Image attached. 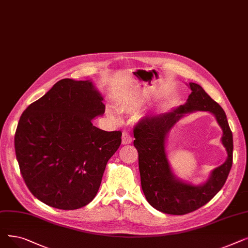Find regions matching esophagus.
<instances>
[{
    "mask_svg": "<svg viewBox=\"0 0 248 248\" xmlns=\"http://www.w3.org/2000/svg\"><path fill=\"white\" fill-rule=\"evenodd\" d=\"M132 141H133V138L131 137V135H129L126 132H124L123 133V137H122L123 145H128V144H131Z\"/></svg>",
    "mask_w": 248,
    "mask_h": 248,
    "instance_id": "34e87169",
    "label": "esophagus"
}]
</instances>
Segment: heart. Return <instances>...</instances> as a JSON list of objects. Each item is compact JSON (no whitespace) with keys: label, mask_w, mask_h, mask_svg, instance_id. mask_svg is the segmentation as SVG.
I'll list each match as a JSON object with an SVG mask.
<instances>
[{"label":"heart","mask_w":248,"mask_h":248,"mask_svg":"<svg viewBox=\"0 0 248 248\" xmlns=\"http://www.w3.org/2000/svg\"><path fill=\"white\" fill-rule=\"evenodd\" d=\"M141 108H142V103L140 102V101L139 102L123 101L119 104L120 111L123 112V113H137V112L140 111ZM107 112H108V115L110 117V119L113 122L119 121V115H117L115 110L110 106H108Z\"/></svg>","instance_id":"heart-1"}]
</instances>
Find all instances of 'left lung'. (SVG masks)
Masks as SVG:
<instances>
[{
  "instance_id": "8db88e82",
  "label": "left lung",
  "mask_w": 248,
  "mask_h": 248,
  "mask_svg": "<svg viewBox=\"0 0 248 248\" xmlns=\"http://www.w3.org/2000/svg\"><path fill=\"white\" fill-rule=\"evenodd\" d=\"M187 85L192 93L183 106L146 117L134 131L142 192L154 208L172 215L190 213L209 202L225 184L232 166L233 138L224 110L199 84L189 82ZM195 111H208L215 115L223 129L221 143L228 154L226 162L214 169L210 177L199 186L176 177L168 162L166 151L170 129L184 116Z\"/></svg>"
}]
</instances>
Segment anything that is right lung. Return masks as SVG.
I'll use <instances>...</instances> for the list:
<instances>
[{
  "label": "right lung",
  "instance_id": "add662e5",
  "mask_svg": "<svg viewBox=\"0 0 248 248\" xmlns=\"http://www.w3.org/2000/svg\"><path fill=\"white\" fill-rule=\"evenodd\" d=\"M91 80L64 78L22 113L15 152L26 185L48 206L74 210L93 200L121 132L93 120L106 110Z\"/></svg>",
  "mask_w": 248,
  "mask_h": 248
}]
</instances>
